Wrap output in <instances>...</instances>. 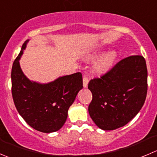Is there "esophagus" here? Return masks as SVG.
Wrapping results in <instances>:
<instances>
[{"mask_svg":"<svg viewBox=\"0 0 157 157\" xmlns=\"http://www.w3.org/2000/svg\"><path fill=\"white\" fill-rule=\"evenodd\" d=\"M89 83V78L86 75L83 76V87H87V85Z\"/></svg>","mask_w":157,"mask_h":157,"instance_id":"esophagus-1","label":"esophagus"}]
</instances>
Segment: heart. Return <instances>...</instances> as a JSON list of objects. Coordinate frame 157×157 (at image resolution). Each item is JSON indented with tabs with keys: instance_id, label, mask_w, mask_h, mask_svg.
I'll return each instance as SVG.
<instances>
[{
	"instance_id": "obj_1",
	"label": "heart",
	"mask_w": 157,
	"mask_h": 157,
	"mask_svg": "<svg viewBox=\"0 0 157 157\" xmlns=\"http://www.w3.org/2000/svg\"><path fill=\"white\" fill-rule=\"evenodd\" d=\"M101 54H102L101 51L95 52L92 55V58H97ZM115 58H116V53L115 52H109L105 55H104L95 65V71L96 73H99V74H103V73L108 71L113 65Z\"/></svg>"
}]
</instances>
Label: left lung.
<instances>
[{
    "label": "left lung",
    "mask_w": 157,
    "mask_h": 157,
    "mask_svg": "<svg viewBox=\"0 0 157 157\" xmlns=\"http://www.w3.org/2000/svg\"><path fill=\"white\" fill-rule=\"evenodd\" d=\"M93 99L89 114L99 128L111 131L127 124L140 112L147 93L146 61L131 55L98 78L90 80Z\"/></svg>",
    "instance_id": "obj_1"
}]
</instances>
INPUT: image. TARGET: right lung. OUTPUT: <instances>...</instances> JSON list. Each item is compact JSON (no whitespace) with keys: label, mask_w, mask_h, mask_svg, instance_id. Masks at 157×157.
<instances>
[{"label":"right lung","mask_w":157,"mask_h":157,"mask_svg":"<svg viewBox=\"0 0 157 157\" xmlns=\"http://www.w3.org/2000/svg\"><path fill=\"white\" fill-rule=\"evenodd\" d=\"M28 42L23 43L13 64V99L19 114L29 126L41 132H55L64 125L68 109L83 88L82 74L64 76L45 84L30 81L19 62Z\"/></svg>","instance_id":"right-lung-1"}]
</instances>
